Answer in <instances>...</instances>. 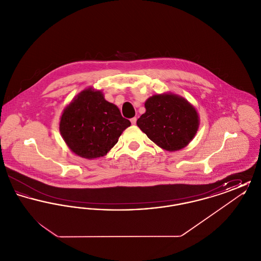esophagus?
Returning a JSON list of instances; mask_svg holds the SVG:
<instances>
[{"instance_id": "1", "label": "esophagus", "mask_w": 261, "mask_h": 261, "mask_svg": "<svg viewBox=\"0 0 261 261\" xmlns=\"http://www.w3.org/2000/svg\"><path fill=\"white\" fill-rule=\"evenodd\" d=\"M130 121H131V123H132V124H136V122H137L136 117H133V118H131V119H130Z\"/></svg>"}]
</instances>
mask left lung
<instances>
[{
  "label": "left lung",
  "instance_id": "obj_1",
  "mask_svg": "<svg viewBox=\"0 0 261 261\" xmlns=\"http://www.w3.org/2000/svg\"><path fill=\"white\" fill-rule=\"evenodd\" d=\"M145 107L146 112L137 120V125L162 149H183L196 135L199 115L186 99L173 94L154 95Z\"/></svg>",
  "mask_w": 261,
  "mask_h": 261
}]
</instances>
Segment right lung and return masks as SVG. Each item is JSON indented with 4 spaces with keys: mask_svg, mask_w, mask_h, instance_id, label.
<instances>
[{
    "mask_svg": "<svg viewBox=\"0 0 261 261\" xmlns=\"http://www.w3.org/2000/svg\"><path fill=\"white\" fill-rule=\"evenodd\" d=\"M131 122L99 91H82L63 111L60 131L76 154L85 159L103 156Z\"/></svg>",
    "mask_w": 261,
    "mask_h": 261,
    "instance_id": "1",
    "label": "right lung"
}]
</instances>
